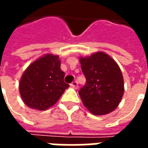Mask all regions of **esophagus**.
<instances>
[{"label":"esophagus","mask_w":148,"mask_h":148,"mask_svg":"<svg viewBox=\"0 0 148 148\" xmlns=\"http://www.w3.org/2000/svg\"><path fill=\"white\" fill-rule=\"evenodd\" d=\"M77 85H78L77 82V81H75V82H73L71 84V86L72 87V88H74V89H77Z\"/></svg>","instance_id":"obj_1"}]
</instances>
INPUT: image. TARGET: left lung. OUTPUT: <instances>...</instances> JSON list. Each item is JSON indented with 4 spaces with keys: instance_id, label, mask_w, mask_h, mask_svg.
Segmentation results:
<instances>
[{
    "instance_id": "obj_1",
    "label": "left lung",
    "mask_w": 148,
    "mask_h": 148,
    "mask_svg": "<svg viewBox=\"0 0 148 148\" xmlns=\"http://www.w3.org/2000/svg\"><path fill=\"white\" fill-rule=\"evenodd\" d=\"M86 82L79 90L83 105L93 115L114 111L124 94V78L117 63L104 52L80 57Z\"/></svg>"
}]
</instances>
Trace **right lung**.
Wrapping results in <instances>:
<instances>
[{
    "instance_id": "add662e5",
    "label": "right lung",
    "mask_w": 148,
    "mask_h": 148,
    "mask_svg": "<svg viewBox=\"0 0 148 148\" xmlns=\"http://www.w3.org/2000/svg\"><path fill=\"white\" fill-rule=\"evenodd\" d=\"M58 55L47 54L33 62L24 71L19 90L24 104L32 109L46 110L57 102L70 86L65 83Z\"/></svg>"
}]
</instances>
